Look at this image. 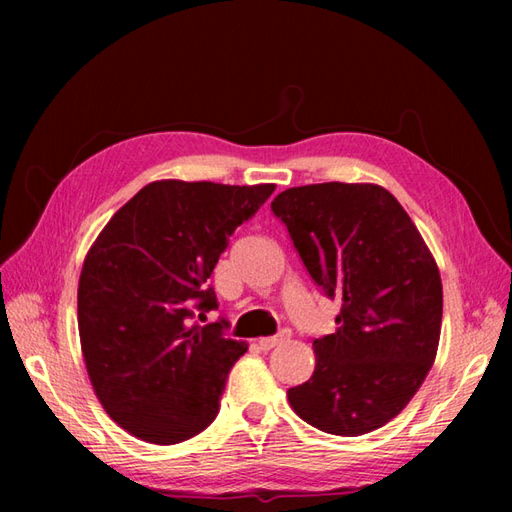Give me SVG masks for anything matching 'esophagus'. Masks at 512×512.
<instances>
[{
    "instance_id": "34e87169",
    "label": "esophagus",
    "mask_w": 512,
    "mask_h": 512,
    "mask_svg": "<svg viewBox=\"0 0 512 512\" xmlns=\"http://www.w3.org/2000/svg\"><path fill=\"white\" fill-rule=\"evenodd\" d=\"M288 339H290V332L288 330H281L277 336H266V339H259L257 345H259V350L268 352V350H273V347L281 345V343L288 341Z\"/></svg>"
}]
</instances>
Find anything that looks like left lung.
Here are the masks:
<instances>
[{"instance_id": "1", "label": "left lung", "mask_w": 512, "mask_h": 512, "mask_svg": "<svg viewBox=\"0 0 512 512\" xmlns=\"http://www.w3.org/2000/svg\"><path fill=\"white\" fill-rule=\"evenodd\" d=\"M323 295L341 297L334 334L314 339L317 367L288 389L301 420L363 436L405 409L438 352L442 281L411 217L376 184L323 182L270 204Z\"/></svg>"}]
</instances>
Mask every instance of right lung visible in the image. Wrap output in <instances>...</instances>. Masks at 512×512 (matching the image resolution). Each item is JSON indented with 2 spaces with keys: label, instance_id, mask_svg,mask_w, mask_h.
<instances>
[{
  "label": "right lung",
  "instance_id": "right-lung-1",
  "mask_svg": "<svg viewBox=\"0 0 512 512\" xmlns=\"http://www.w3.org/2000/svg\"><path fill=\"white\" fill-rule=\"evenodd\" d=\"M275 184L160 180L140 189L96 237L79 279L83 358L114 422L151 444L198 436L220 411L248 350L226 336L209 284L228 239Z\"/></svg>",
  "mask_w": 512,
  "mask_h": 512
}]
</instances>
